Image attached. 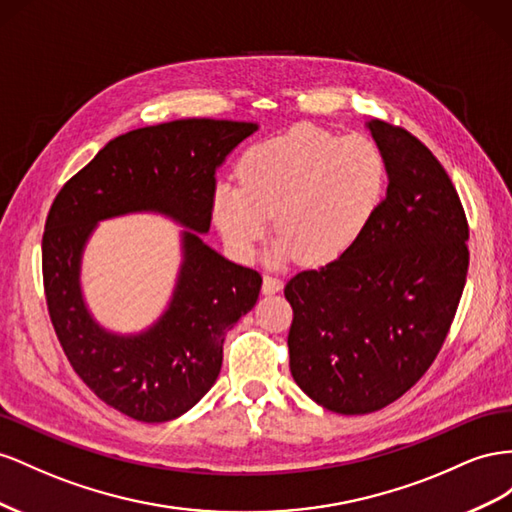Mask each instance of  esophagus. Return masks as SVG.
<instances>
[{"label": "esophagus", "instance_id": "esophagus-1", "mask_svg": "<svg viewBox=\"0 0 512 512\" xmlns=\"http://www.w3.org/2000/svg\"><path fill=\"white\" fill-rule=\"evenodd\" d=\"M281 289H283V281L279 276H272V274L264 276V294H276V291Z\"/></svg>", "mask_w": 512, "mask_h": 512}]
</instances>
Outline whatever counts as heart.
Masks as SVG:
<instances>
[{
    "label": "heart",
    "instance_id": "obj_1",
    "mask_svg": "<svg viewBox=\"0 0 512 512\" xmlns=\"http://www.w3.org/2000/svg\"><path fill=\"white\" fill-rule=\"evenodd\" d=\"M240 186L214 193V221L240 257H251L276 216V261L302 255L330 264L352 248L382 206L386 160L364 137L291 130L257 143L240 160Z\"/></svg>",
    "mask_w": 512,
    "mask_h": 512
}]
</instances>
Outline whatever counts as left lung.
Listing matches in <instances>:
<instances>
[{
  "label": "left lung",
  "instance_id": "obj_1",
  "mask_svg": "<svg viewBox=\"0 0 512 512\" xmlns=\"http://www.w3.org/2000/svg\"><path fill=\"white\" fill-rule=\"evenodd\" d=\"M367 126L386 160L382 206L343 257L285 285L291 375L345 416L382 410L427 373L470 266V227L440 160L401 126Z\"/></svg>",
  "mask_w": 512,
  "mask_h": 512
}]
</instances>
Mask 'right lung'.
I'll return each mask as SVG.
<instances>
[{"instance_id": "obj_1", "label": "right lung", "mask_w": 512, "mask_h": 512, "mask_svg": "<svg viewBox=\"0 0 512 512\" xmlns=\"http://www.w3.org/2000/svg\"><path fill=\"white\" fill-rule=\"evenodd\" d=\"M257 124L175 120L115 137L55 195L42 233V283L57 339L98 399L141 422L178 418L223 364L229 328L253 309L261 274L231 264L197 236L212 223L216 171ZM169 213L185 232V264L168 313L139 338H115L86 313L78 289L82 244L102 217Z\"/></svg>"}]
</instances>
